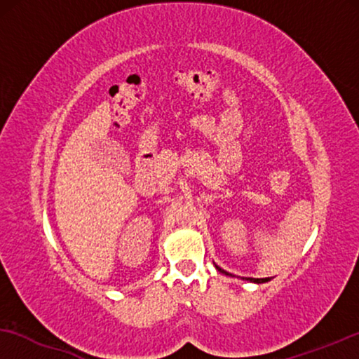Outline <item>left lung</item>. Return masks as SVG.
<instances>
[{
    "label": "left lung",
    "mask_w": 359,
    "mask_h": 359,
    "mask_svg": "<svg viewBox=\"0 0 359 359\" xmlns=\"http://www.w3.org/2000/svg\"><path fill=\"white\" fill-rule=\"evenodd\" d=\"M215 268H217L220 273H224L225 276H232V274H230V273L224 271L222 268H219L217 264H215ZM242 279H245V281H250V283H255V284H263V283H268L269 281V278H242Z\"/></svg>",
    "instance_id": "left-lung-1"
}]
</instances>
